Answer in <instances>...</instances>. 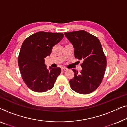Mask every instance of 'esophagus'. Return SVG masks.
Masks as SVG:
<instances>
[{"mask_svg": "<svg viewBox=\"0 0 127 127\" xmlns=\"http://www.w3.org/2000/svg\"><path fill=\"white\" fill-rule=\"evenodd\" d=\"M66 70H67V69H66V68H62L61 69V71L62 72H65V71H66Z\"/></svg>", "mask_w": 127, "mask_h": 127, "instance_id": "esophagus-1", "label": "esophagus"}]
</instances>
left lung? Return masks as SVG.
<instances>
[{
	"instance_id": "1",
	"label": "left lung",
	"mask_w": 127,
	"mask_h": 127,
	"mask_svg": "<svg viewBox=\"0 0 127 127\" xmlns=\"http://www.w3.org/2000/svg\"><path fill=\"white\" fill-rule=\"evenodd\" d=\"M74 47L75 58L83 61L80 73L73 69L74 76L69 83L72 89L81 94H88L99 86L106 67V58L96 37L81 30L65 32Z\"/></svg>"
}]
</instances>
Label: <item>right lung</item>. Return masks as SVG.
I'll return each mask as SVG.
<instances>
[{
	"label": "right lung",
	"instance_id": "right-lung-1",
	"mask_svg": "<svg viewBox=\"0 0 127 127\" xmlns=\"http://www.w3.org/2000/svg\"><path fill=\"white\" fill-rule=\"evenodd\" d=\"M64 36L62 33L39 32L22 43L18 59L19 68L24 83L32 91L43 93L54 86L61 70L60 67L47 68L44 58Z\"/></svg>",
	"mask_w": 127,
	"mask_h": 127
}]
</instances>
